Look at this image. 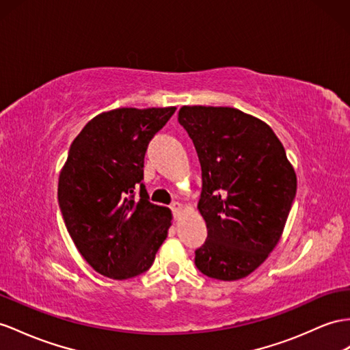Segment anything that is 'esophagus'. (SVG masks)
Masks as SVG:
<instances>
[{
    "label": "esophagus",
    "instance_id": "esophagus-1",
    "mask_svg": "<svg viewBox=\"0 0 350 350\" xmlns=\"http://www.w3.org/2000/svg\"><path fill=\"white\" fill-rule=\"evenodd\" d=\"M172 211L174 214V217L178 219V217H180V214L183 213V205L180 202H173L172 204Z\"/></svg>",
    "mask_w": 350,
    "mask_h": 350
}]
</instances>
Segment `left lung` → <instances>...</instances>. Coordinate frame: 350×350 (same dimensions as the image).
I'll use <instances>...</instances> for the list:
<instances>
[{"label": "left lung", "mask_w": 350, "mask_h": 350, "mask_svg": "<svg viewBox=\"0 0 350 350\" xmlns=\"http://www.w3.org/2000/svg\"><path fill=\"white\" fill-rule=\"evenodd\" d=\"M202 172L198 211L208 235L195 265L214 280L237 281L280 243L297 189L281 140L269 125L235 107L182 106Z\"/></svg>", "instance_id": "left-lung-1"}]
</instances>
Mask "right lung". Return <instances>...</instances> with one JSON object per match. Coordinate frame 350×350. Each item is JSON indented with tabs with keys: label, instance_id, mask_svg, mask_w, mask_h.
<instances>
[{
	"label": "right lung",
	"instance_id": "1",
	"mask_svg": "<svg viewBox=\"0 0 350 350\" xmlns=\"http://www.w3.org/2000/svg\"><path fill=\"white\" fill-rule=\"evenodd\" d=\"M176 107H118L96 115L70 145L59 174L57 198L77 250L96 272L129 280L154 263L173 214L140 198L149 140L172 118Z\"/></svg>",
	"mask_w": 350,
	"mask_h": 350
}]
</instances>
